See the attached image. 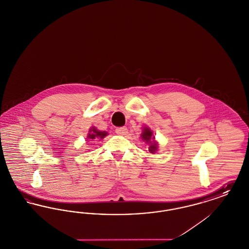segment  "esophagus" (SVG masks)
<instances>
[{
  "mask_svg": "<svg viewBox=\"0 0 249 249\" xmlns=\"http://www.w3.org/2000/svg\"><path fill=\"white\" fill-rule=\"evenodd\" d=\"M116 132L119 135H126L128 133V129L126 127H119L116 129Z\"/></svg>",
  "mask_w": 249,
  "mask_h": 249,
  "instance_id": "esophagus-1",
  "label": "esophagus"
}]
</instances>
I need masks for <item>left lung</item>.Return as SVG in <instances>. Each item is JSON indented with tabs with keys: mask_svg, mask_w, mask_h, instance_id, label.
I'll use <instances>...</instances> for the list:
<instances>
[{
	"mask_svg": "<svg viewBox=\"0 0 249 249\" xmlns=\"http://www.w3.org/2000/svg\"><path fill=\"white\" fill-rule=\"evenodd\" d=\"M143 132L142 133V138L145 141V142H149L150 145H149V151L151 153H154L155 151L157 150V144L155 142H151V140L154 139V137L152 136V131L149 130L148 128H144Z\"/></svg>",
	"mask_w": 249,
	"mask_h": 249,
	"instance_id": "left-lung-1",
	"label": "left lung"
}]
</instances>
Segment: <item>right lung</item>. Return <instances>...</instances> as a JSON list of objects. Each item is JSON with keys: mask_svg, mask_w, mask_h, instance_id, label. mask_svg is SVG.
<instances>
[{"mask_svg": "<svg viewBox=\"0 0 249 249\" xmlns=\"http://www.w3.org/2000/svg\"><path fill=\"white\" fill-rule=\"evenodd\" d=\"M107 135V132L106 131H99L98 130H96L95 128H92L89 130V133L88 135V138L89 139H92V141L94 139H103L105 138Z\"/></svg>", "mask_w": 249, "mask_h": 249, "instance_id": "add662e5", "label": "right lung"}]
</instances>
